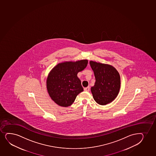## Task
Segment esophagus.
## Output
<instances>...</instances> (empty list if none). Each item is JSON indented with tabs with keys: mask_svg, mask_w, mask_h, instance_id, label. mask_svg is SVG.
Masks as SVG:
<instances>
[{
	"mask_svg": "<svg viewBox=\"0 0 156 156\" xmlns=\"http://www.w3.org/2000/svg\"><path fill=\"white\" fill-rule=\"evenodd\" d=\"M84 91H89L90 90V87H85L84 88Z\"/></svg>",
	"mask_w": 156,
	"mask_h": 156,
	"instance_id": "34e87169",
	"label": "esophagus"
}]
</instances>
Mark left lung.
<instances>
[{
  "mask_svg": "<svg viewBox=\"0 0 156 156\" xmlns=\"http://www.w3.org/2000/svg\"><path fill=\"white\" fill-rule=\"evenodd\" d=\"M90 65L95 75L94 86L91 93L97 104L106 105L117 97L121 86L120 74L116 69L107 64L90 61Z\"/></svg>",
  "mask_w": 156,
  "mask_h": 156,
  "instance_id": "1",
  "label": "left lung"
}]
</instances>
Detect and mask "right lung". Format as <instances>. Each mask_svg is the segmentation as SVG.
<instances>
[{"instance_id": "right-lung-1", "label": "right lung", "mask_w": 156, "mask_h": 156, "mask_svg": "<svg viewBox=\"0 0 156 156\" xmlns=\"http://www.w3.org/2000/svg\"><path fill=\"white\" fill-rule=\"evenodd\" d=\"M87 60L66 61L58 63L51 70L47 79V89L54 102L67 107L73 103L77 95L83 91L77 77L87 65Z\"/></svg>"}]
</instances>
